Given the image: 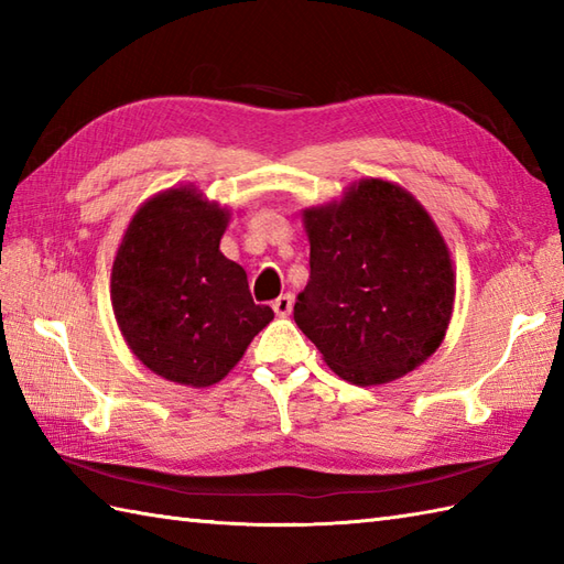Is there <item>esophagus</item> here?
Returning a JSON list of instances; mask_svg holds the SVG:
<instances>
[{
	"label": "esophagus",
	"mask_w": 564,
	"mask_h": 564,
	"mask_svg": "<svg viewBox=\"0 0 564 564\" xmlns=\"http://www.w3.org/2000/svg\"><path fill=\"white\" fill-rule=\"evenodd\" d=\"M271 307H273V313L279 315V317H289L291 310H293V295H291V293L279 295V297H275V301L271 303Z\"/></svg>",
	"instance_id": "34e87169"
}]
</instances>
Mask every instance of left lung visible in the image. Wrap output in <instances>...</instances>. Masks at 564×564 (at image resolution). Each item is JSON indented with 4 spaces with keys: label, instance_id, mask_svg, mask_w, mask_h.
Returning a JSON list of instances; mask_svg holds the SVG:
<instances>
[{
    "label": "left lung",
    "instance_id": "1",
    "mask_svg": "<svg viewBox=\"0 0 564 564\" xmlns=\"http://www.w3.org/2000/svg\"><path fill=\"white\" fill-rule=\"evenodd\" d=\"M310 281L293 317L327 366L382 386L422 366L446 337L455 273L436 223L410 191L361 178L341 200L303 210Z\"/></svg>",
    "mask_w": 564,
    "mask_h": 564
}]
</instances>
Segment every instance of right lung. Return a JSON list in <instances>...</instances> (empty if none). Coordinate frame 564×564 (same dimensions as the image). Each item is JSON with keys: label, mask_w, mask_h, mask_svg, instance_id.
I'll return each mask as SVG.
<instances>
[{"label": "right lung", "mask_w": 564, "mask_h": 564, "mask_svg": "<svg viewBox=\"0 0 564 564\" xmlns=\"http://www.w3.org/2000/svg\"><path fill=\"white\" fill-rule=\"evenodd\" d=\"M230 210L194 186L166 188L130 220L111 269L113 315L152 373L208 388L273 319L247 273L220 251Z\"/></svg>", "instance_id": "1"}]
</instances>
